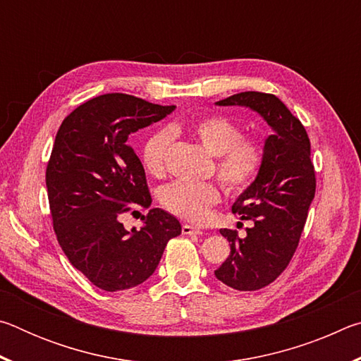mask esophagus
Listing matches in <instances>:
<instances>
[{
	"label": "esophagus",
	"instance_id": "1",
	"mask_svg": "<svg viewBox=\"0 0 361 361\" xmlns=\"http://www.w3.org/2000/svg\"><path fill=\"white\" fill-rule=\"evenodd\" d=\"M181 232L185 235H200V234H202V231L197 229V228H194V226H191V224H183Z\"/></svg>",
	"mask_w": 361,
	"mask_h": 361
}]
</instances>
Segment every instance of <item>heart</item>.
Returning a JSON list of instances; mask_svg holds the SVG:
<instances>
[{
  "label": "heart",
  "instance_id": "obj_1",
  "mask_svg": "<svg viewBox=\"0 0 361 361\" xmlns=\"http://www.w3.org/2000/svg\"><path fill=\"white\" fill-rule=\"evenodd\" d=\"M188 133L207 152L216 157L215 170L219 181L231 194H240L253 185L264 162V148L256 138L243 137L242 127L221 114H210L192 121H176L170 129L152 133L143 146V164L151 175L166 172L167 154L173 135ZM221 199L213 183L175 181L161 192V202L169 212L188 221H204L209 210Z\"/></svg>",
  "mask_w": 361,
  "mask_h": 361
}]
</instances>
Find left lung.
<instances>
[{"instance_id": "left-lung-1", "label": "left lung", "mask_w": 361, "mask_h": 361, "mask_svg": "<svg viewBox=\"0 0 361 361\" xmlns=\"http://www.w3.org/2000/svg\"><path fill=\"white\" fill-rule=\"evenodd\" d=\"M219 106H247L274 130L264 142V162L253 185L232 205L242 219H252L247 235L221 229L231 255L215 271L224 285L255 291L272 283L295 255L310 202L315 194V172L310 142L301 121L276 95L240 92L216 102Z\"/></svg>"}]
</instances>
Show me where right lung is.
Here are the masks:
<instances>
[{"mask_svg": "<svg viewBox=\"0 0 361 361\" xmlns=\"http://www.w3.org/2000/svg\"><path fill=\"white\" fill-rule=\"evenodd\" d=\"M175 106L127 94H105L63 119L46 169L57 240L78 271L105 291L129 290L152 276L181 224L151 209L140 229H124L122 213L149 209L145 169L130 133L166 118Z\"/></svg>", "mask_w": 361, "mask_h": 361, "instance_id": "obj_1", "label": "right lung"}]
</instances>
